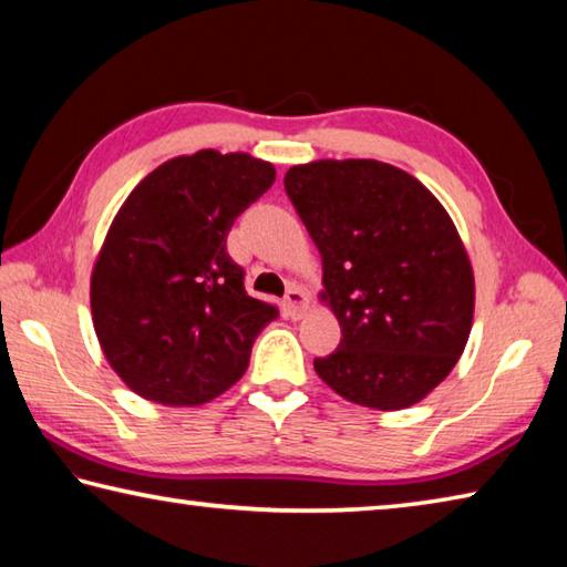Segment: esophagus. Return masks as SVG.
Masks as SVG:
<instances>
[{"label": "esophagus", "mask_w": 567, "mask_h": 567, "mask_svg": "<svg viewBox=\"0 0 567 567\" xmlns=\"http://www.w3.org/2000/svg\"><path fill=\"white\" fill-rule=\"evenodd\" d=\"M286 311H289L291 319H301V316L306 313V309H309V293H306L301 286H291L289 291H286Z\"/></svg>", "instance_id": "obj_1"}]
</instances>
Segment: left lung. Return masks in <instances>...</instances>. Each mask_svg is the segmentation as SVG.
<instances>
[{"mask_svg": "<svg viewBox=\"0 0 567 567\" xmlns=\"http://www.w3.org/2000/svg\"><path fill=\"white\" fill-rule=\"evenodd\" d=\"M323 261L341 343L313 369L346 401L401 411L458 363L475 306L471 258L419 178L375 158H321L284 176Z\"/></svg>", "mask_w": 567, "mask_h": 567, "instance_id": "obj_1", "label": "left lung"}]
</instances>
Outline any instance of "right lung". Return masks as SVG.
Here are the masks:
<instances>
[{
	"mask_svg": "<svg viewBox=\"0 0 567 567\" xmlns=\"http://www.w3.org/2000/svg\"><path fill=\"white\" fill-rule=\"evenodd\" d=\"M274 164L202 148L168 158L114 216L92 271V319L128 389L202 405L241 379L278 309L248 296L226 236L274 184Z\"/></svg>",
	"mask_w": 567,
	"mask_h": 567,
	"instance_id": "add662e5",
	"label": "right lung"
}]
</instances>
